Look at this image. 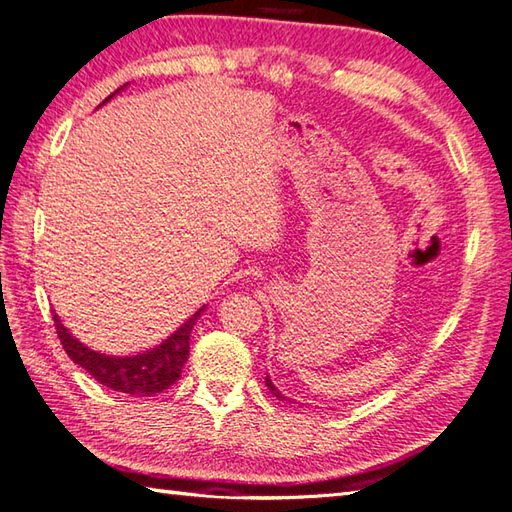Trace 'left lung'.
I'll use <instances>...</instances> for the list:
<instances>
[{"label": "left lung", "mask_w": 512, "mask_h": 512, "mask_svg": "<svg viewBox=\"0 0 512 512\" xmlns=\"http://www.w3.org/2000/svg\"><path fill=\"white\" fill-rule=\"evenodd\" d=\"M266 386H268V388H270V392H272V395H275V397H277V399H279V401H290V399H285V397H283V395H281V392H279V390H277V386H275V384H272V382H270V375H266Z\"/></svg>", "instance_id": "obj_1"}]
</instances>
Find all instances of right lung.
Returning <instances> with one entry per match:
<instances>
[{
	"label": "right lung",
	"instance_id": "1",
	"mask_svg": "<svg viewBox=\"0 0 512 512\" xmlns=\"http://www.w3.org/2000/svg\"><path fill=\"white\" fill-rule=\"evenodd\" d=\"M115 93H120V89ZM113 95H109L104 102H109ZM202 312H205V307H200L194 316H189L174 334H170L154 349L137 355H122V358L120 355H106L85 347V344L69 334L56 312L52 316L63 349L74 360V364L85 368L95 382L133 397H150L154 392L168 390L181 377L189 355V336H192V329Z\"/></svg>",
	"mask_w": 512,
	"mask_h": 512
}]
</instances>
